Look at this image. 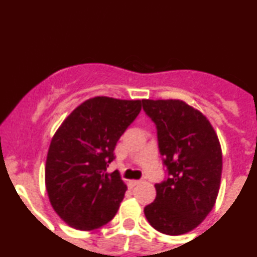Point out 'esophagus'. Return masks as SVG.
Listing matches in <instances>:
<instances>
[{
    "label": "esophagus",
    "mask_w": 257,
    "mask_h": 257,
    "mask_svg": "<svg viewBox=\"0 0 257 257\" xmlns=\"http://www.w3.org/2000/svg\"><path fill=\"white\" fill-rule=\"evenodd\" d=\"M139 183H140L139 180H132V181H129V187L133 188V187H136V186L139 185Z\"/></svg>",
    "instance_id": "1"
}]
</instances>
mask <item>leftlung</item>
<instances>
[{"mask_svg":"<svg viewBox=\"0 0 257 257\" xmlns=\"http://www.w3.org/2000/svg\"><path fill=\"white\" fill-rule=\"evenodd\" d=\"M154 121L166 178L144 208L154 229L181 235L198 226L214 207L221 177V149L209 120L180 99H143Z\"/></svg>","mask_w":257,"mask_h":257,"instance_id":"1","label":"left lung"}]
</instances>
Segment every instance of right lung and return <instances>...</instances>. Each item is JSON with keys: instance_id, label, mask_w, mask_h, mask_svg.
Listing matches in <instances>:
<instances>
[{"instance_id": "add662e5", "label": "right lung", "mask_w": 257, "mask_h": 257, "mask_svg": "<svg viewBox=\"0 0 257 257\" xmlns=\"http://www.w3.org/2000/svg\"><path fill=\"white\" fill-rule=\"evenodd\" d=\"M143 101L94 97L80 104L53 137L45 186L59 217L79 230L113 219L126 186L119 172L107 174L121 134L142 110Z\"/></svg>"}]
</instances>
